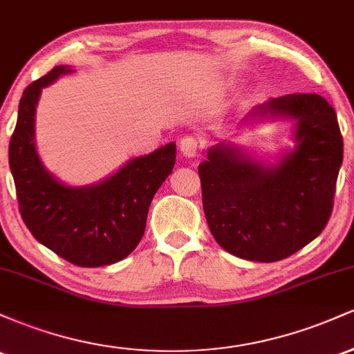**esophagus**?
I'll list each match as a JSON object with an SVG mask.
<instances>
[{
    "mask_svg": "<svg viewBox=\"0 0 354 354\" xmlns=\"http://www.w3.org/2000/svg\"><path fill=\"white\" fill-rule=\"evenodd\" d=\"M180 151L183 156H186V158H196L198 153H200V143H198L196 138H193V136L181 138Z\"/></svg>",
    "mask_w": 354,
    "mask_h": 354,
    "instance_id": "34e87169",
    "label": "esophagus"
}]
</instances>
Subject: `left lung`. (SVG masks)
I'll list each match as a JSON object with an SVG mask.
<instances>
[{"instance_id": "8db88e82", "label": "left lung", "mask_w": 354, "mask_h": 354, "mask_svg": "<svg viewBox=\"0 0 354 354\" xmlns=\"http://www.w3.org/2000/svg\"><path fill=\"white\" fill-rule=\"evenodd\" d=\"M253 120L295 121V148L274 165L230 143L209 148L198 166L203 209L223 250L273 263L311 243L331 216L343 163V138L335 109L323 96L299 93L251 109Z\"/></svg>"}]
</instances>
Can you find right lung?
Wrapping results in <instances>:
<instances>
[{
  "mask_svg": "<svg viewBox=\"0 0 354 354\" xmlns=\"http://www.w3.org/2000/svg\"><path fill=\"white\" fill-rule=\"evenodd\" d=\"M71 71L59 64L24 89L10 141V169L31 234L73 265L98 268L124 259L141 241L153 196L173 173L176 145L133 158L96 185L61 183L36 151L35 115L41 89Z\"/></svg>",
  "mask_w": 354,
  "mask_h": 354,
  "instance_id": "1",
  "label": "right lung"
}]
</instances>
